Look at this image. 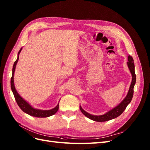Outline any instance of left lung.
Segmentation results:
<instances>
[{
	"label": "left lung",
	"instance_id": "8db88e82",
	"mask_svg": "<svg viewBox=\"0 0 150 150\" xmlns=\"http://www.w3.org/2000/svg\"><path fill=\"white\" fill-rule=\"evenodd\" d=\"M128 62L127 65L130 71V73L132 76V83L130 86V89L128 92V94L127 96L125 97L121 103H120L115 108H112V110L108 111L106 113L102 115H91L90 113L86 112L84 110L82 109L81 106H80V110L83 114L87 117V118H90L91 120H92L96 122H106L108 120H110L113 119V118H117L119 115H120L125 110L127 105L130 104L133 95V87L135 84L136 82V75L135 73V64H134L133 59L131 56L129 55L128 57Z\"/></svg>",
	"mask_w": 150,
	"mask_h": 150
}]
</instances>
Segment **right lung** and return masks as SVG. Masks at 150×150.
<instances>
[{"label": "right lung", "instance_id": "obj_1", "mask_svg": "<svg viewBox=\"0 0 150 150\" xmlns=\"http://www.w3.org/2000/svg\"><path fill=\"white\" fill-rule=\"evenodd\" d=\"M22 49V48L19 50L18 53L17 59L14 62L13 69H12V76L11 77V80H10V86H11V89L12 91L13 96L15 97V100H16L19 107L21 108V109L25 113H27V114H28L30 115H32V116L36 117H40V118L50 117L51 115L55 114V113L58 110L59 103H58V104L56 105L54 108H52V109H51V110H44L37 109V108H35L32 106H31L27 101L25 100L23 98L18 94V93L17 92L16 89H15V87L14 86V81H13V76H14V73H15V67H16L17 63V62L19 59V54L20 52H21Z\"/></svg>", "mask_w": 150, "mask_h": 150}]
</instances>
